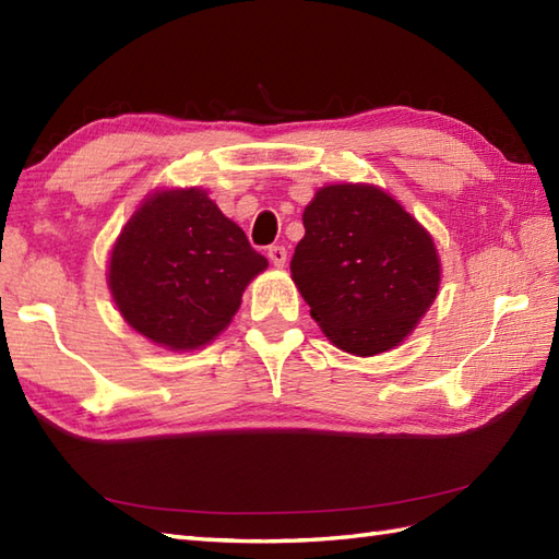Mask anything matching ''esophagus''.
<instances>
[{"label": "esophagus", "mask_w": 559, "mask_h": 559, "mask_svg": "<svg viewBox=\"0 0 559 559\" xmlns=\"http://www.w3.org/2000/svg\"><path fill=\"white\" fill-rule=\"evenodd\" d=\"M266 254H269L273 266H283V264H286V261H288V249L283 247V245H271Z\"/></svg>", "instance_id": "1"}]
</instances>
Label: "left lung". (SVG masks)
Returning a JSON list of instances; mask_svg holds the SVG:
<instances>
[{
  "instance_id": "left-lung-1",
  "label": "left lung",
  "mask_w": 559,
  "mask_h": 559,
  "mask_svg": "<svg viewBox=\"0 0 559 559\" xmlns=\"http://www.w3.org/2000/svg\"><path fill=\"white\" fill-rule=\"evenodd\" d=\"M302 223L290 271L324 334L355 355L394 348L437 295L432 237L367 185L319 189Z\"/></svg>"
}]
</instances>
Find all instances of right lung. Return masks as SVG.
I'll return each mask as SVG.
<instances>
[{
	"mask_svg": "<svg viewBox=\"0 0 559 559\" xmlns=\"http://www.w3.org/2000/svg\"><path fill=\"white\" fill-rule=\"evenodd\" d=\"M266 266L206 192H160L124 225L110 257V290L139 334L192 350L230 324L247 283Z\"/></svg>",
	"mask_w": 559,
	"mask_h": 559,
	"instance_id": "add662e5",
	"label": "right lung"
}]
</instances>
